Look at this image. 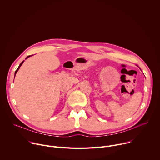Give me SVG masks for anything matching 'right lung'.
<instances>
[{
    "label": "right lung",
    "instance_id": "right-lung-1",
    "mask_svg": "<svg viewBox=\"0 0 160 160\" xmlns=\"http://www.w3.org/2000/svg\"><path fill=\"white\" fill-rule=\"evenodd\" d=\"M30 56H27V58H26V59H27V58H29V57H30ZM24 61H22V62H21V63H20V64H19V66H18V68H17V70H16V71H15V74H14V75H16V73H17V72H18V70H19V68H20V67H21V65H22V63H23V62H24ZM14 77H15V76H14Z\"/></svg>",
    "mask_w": 160,
    "mask_h": 160
}]
</instances>
